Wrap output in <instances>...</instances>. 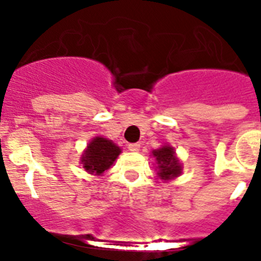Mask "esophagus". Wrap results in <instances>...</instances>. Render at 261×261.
<instances>
[{"instance_id": "34e87169", "label": "esophagus", "mask_w": 261, "mask_h": 261, "mask_svg": "<svg viewBox=\"0 0 261 261\" xmlns=\"http://www.w3.org/2000/svg\"><path fill=\"white\" fill-rule=\"evenodd\" d=\"M140 147H141V145L138 144V142H135V144H129L128 145V149L130 151H138V150H140Z\"/></svg>"}]
</instances>
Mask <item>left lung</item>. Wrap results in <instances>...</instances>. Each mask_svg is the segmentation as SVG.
<instances>
[{
    "label": "left lung",
    "mask_w": 261,
    "mask_h": 261,
    "mask_svg": "<svg viewBox=\"0 0 261 261\" xmlns=\"http://www.w3.org/2000/svg\"><path fill=\"white\" fill-rule=\"evenodd\" d=\"M153 155L158 162V175L163 180H168L181 172L180 163L175 156V151L171 146H163L158 150H154Z\"/></svg>",
    "instance_id": "obj_1"
}]
</instances>
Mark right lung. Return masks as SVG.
Segmentation results:
<instances>
[{"instance_id": "right-lung-1", "label": "right lung", "mask_w": 261, "mask_h": 261, "mask_svg": "<svg viewBox=\"0 0 261 261\" xmlns=\"http://www.w3.org/2000/svg\"><path fill=\"white\" fill-rule=\"evenodd\" d=\"M120 154L119 146L103 137L94 138L82 155L85 170L91 174L100 175L111 167Z\"/></svg>"}]
</instances>
